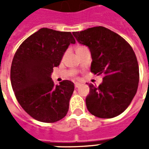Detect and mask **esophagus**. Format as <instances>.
<instances>
[{
    "mask_svg": "<svg viewBox=\"0 0 149 149\" xmlns=\"http://www.w3.org/2000/svg\"><path fill=\"white\" fill-rule=\"evenodd\" d=\"M80 85H81V84H79V83H76V84H75V88H77L80 87Z\"/></svg>",
    "mask_w": 149,
    "mask_h": 149,
    "instance_id": "obj_1",
    "label": "esophagus"
}]
</instances>
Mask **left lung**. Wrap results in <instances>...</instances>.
<instances>
[{
    "mask_svg": "<svg viewBox=\"0 0 149 149\" xmlns=\"http://www.w3.org/2000/svg\"><path fill=\"white\" fill-rule=\"evenodd\" d=\"M92 55L91 72L104 75L98 87L89 85L86 106L99 118H113L121 114L136 93L140 79L137 59L131 45L120 35L103 26L73 32Z\"/></svg>",
    "mask_w": 149,
    "mask_h": 149,
    "instance_id": "8db88e82",
    "label": "left lung"
}]
</instances>
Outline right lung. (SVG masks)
Segmentation results:
<instances>
[{"mask_svg":"<svg viewBox=\"0 0 149 149\" xmlns=\"http://www.w3.org/2000/svg\"><path fill=\"white\" fill-rule=\"evenodd\" d=\"M70 32L42 28L24 40L12 61L10 80L22 109L38 121L54 123L65 117L74 91L70 81L55 85L51 78L70 44Z\"/></svg>","mask_w":149,"mask_h":149,"instance_id":"add662e5","label":"right lung"}]
</instances>
